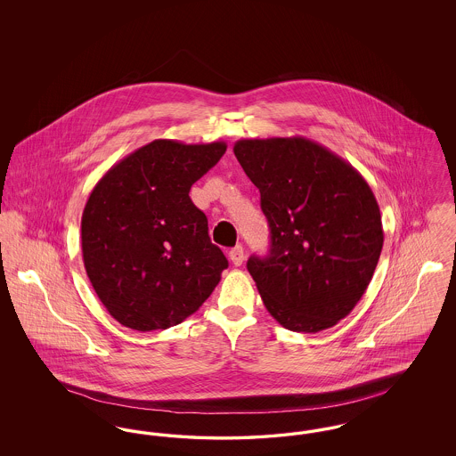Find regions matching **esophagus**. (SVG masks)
Returning a JSON list of instances; mask_svg holds the SVG:
<instances>
[{
	"label": "esophagus",
	"mask_w": 456,
	"mask_h": 456,
	"mask_svg": "<svg viewBox=\"0 0 456 456\" xmlns=\"http://www.w3.org/2000/svg\"><path fill=\"white\" fill-rule=\"evenodd\" d=\"M229 258L231 261L236 265V266H240L242 265V261H244V248L239 244L236 248H232L231 251H229Z\"/></svg>",
	"instance_id": "34e87169"
}]
</instances>
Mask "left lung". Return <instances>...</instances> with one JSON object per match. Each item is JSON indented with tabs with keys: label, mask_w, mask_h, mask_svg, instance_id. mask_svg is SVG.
Returning <instances> with one entry per match:
<instances>
[{
	"label": "left lung",
	"mask_w": 456,
	"mask_h": 456,
	"mask_svg": "<svg viewBox=\"0 0 456 456\" xmlns=\"http://www.w3.org/2000/svg\"><path fill=\"white\" fill-rule=\"evenodd\" d=\"M234 153L270 225V253L248 260L265 307L290 331L337 325L361 301L383 249L366 179L303 136L239 140Z\"/></svg>",
	"instance_id": "obj_1"
}]
</instances>
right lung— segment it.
Segmentation results:
<instances>
[{"label": "right lung", "mask_w": 456, "mask_h": 456, "mask_svg": "<svg viewBox=\"0 0 456 456\" xmlns=\"http://www.w3.org/2000/svg\"><path fill=\"white\" fill-rule=\"evenodd\" d=\"M224 142L153 140L112 166L88 196L82 253L90 283L121 325H177L205 303L227 268L190 190L225 153Z\"/></svg>", "instance_id": "right-lung-1"}]
</instances>
